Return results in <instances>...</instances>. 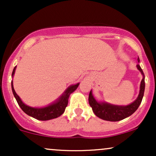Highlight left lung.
<instances>
[{
	"label": "left lung",
	"mask_w": 156,
	"mask_h": 156,
	"mask_svg": "<svg viewBox=\"0 0 156 156\" xmlns=\"http://www.w3.org/2000/svg\"><path fill=\"white\" fill-rule=\"evenodd\" d=\"M138 64H136L137 69L140 71L142 75L143 78L140 83V90L139 94L136 99L129 105H117L110 104L106 102H99L94 98L92 94V90L89 92V103L92 107L93 112L94 114L103 120L110 121V122H117L125 118L130 117L133 114L137 108H139V105L141 104L142 101L143 96H144V88H145V83H144V74L143 70L139 65V63L140 62L139 58H137Z\"/></svg>",
	"instance_id": "1"
}]
</instances>
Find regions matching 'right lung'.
Here are the masks:
<instances>
[{
  "label": "right lung",
  "mask_w": 156,
  "mask_h": 156,
  "mask_svg": "<svg viewBox=\"0 0 156 156\" xmlns=\"http://www.w3.org/2000/svg\"><path fill=\"white\" fill-rule=\"evenodd\" d=\"M16 67H17V66L15 67L13 69V72H12V78H13L14 75H15ZM79 84L80 83H78L76 84H74V85L69 86L56 101L52 103L51 104L47 105V106L41 107V108L31 107L25 104L22 101V100L20 99V98L15 92V89H14L13 87V81L12 80V89L16 101H17L19 106L20 107L23 112L26 113V114H28V116H30V117L35 118V119H39V120L45 121L60 117L63 114L68 104V99H69V95H70L71 93H73L78 88Z\"/></svg>",
  "instance_id": "add662e5"
}]
</instances>
